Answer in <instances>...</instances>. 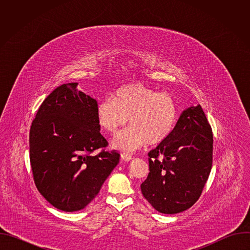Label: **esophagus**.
Wrapping results in <instances>:
<instances>
[{"instance_id": "34e87169", "label": "esophagus", "mask_w": 250, "mask_h": 250, "mask_svg": "<svg viewBox=\"0 0 250 250\" xmlns=\"http://www.w3.org/2000/svg\"><path fill=\"white\" fill-rule=\"evenodd\" d=\"M122 159L124 161H130V160L133 159V157L131 155H128V154H123L122 155Z\"/></svg>"}]
</instances>
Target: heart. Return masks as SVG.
I'll use <instances>...</instances> for the list:
<instances>
[{"label":"heart","instance_id":"obj_1","mask_svg":"<svg viewBox=\"0 0 250 250\" xmlns=\"http://www.w3.org/2000/svg\"><path fill=\"white\" fill-rule=\"evenodd\" d=\"M179 116L174 97L166 92L129 84L102 100L96 108L99 125L115 136L129 120V127L114 141L113 146L133 152L144 145L157 146L172 133Z\"/></svg>","mask_w":250,"mask_h":250}]
</instances>
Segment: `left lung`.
Segmentation results:
<instances>
[{
	"label": "left lung",
	"instance_id": "1",
	"mask_svg": "<svg viewBox=\"0 0 250 250\" xmlns=\"http://www.w3.org/2000/svg\"><path fill=\"white\" fill-rule=\"evenodd\" d=\"M141 193L159 212L178 213L200 198L212 163V131L200 104L186 109L172 133L148 153Z\"/></svg>",
	"mask_w": 250,
	"mask_h": 250
}]
</instances>
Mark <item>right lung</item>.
I'll return each instance as SVG.
<instances>
[{"instance_id": "right-lung-1", "label": "right lung", "mask_w": 250, "mask_h": 250, "mask_svg": "<svg viewBox=\"0 0 250 250\" xmlns=\"http://www.w3.org/2000/svg\"><path fill=\"white\" fill-rule=\"evenodd\" d=\"M57 87L43 101L29 131V159L40 193L64 211L84 208L118 165L120 153L100 133L97 101L77 89Z\"/></svg>"}]
</instances>
